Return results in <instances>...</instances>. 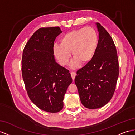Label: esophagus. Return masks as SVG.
<instances>
[{"instance_id": "34e87169", "label": "esophagus", "mask_w": 135, "mask_h": 135, "mask_svg": "<svg viewBox=\"0 0 135 135\" xmlns=\"http://www.w3.org/2000/svg\"><path fill=\"white\" fill-rule=\"evenodd\" d=\"M71 76H72V80H75V76H76V72L72 71V72H71Z\"/></svg>"}]
</instances>
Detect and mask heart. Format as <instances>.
I'll return each instance as SVG.
<instances>
[{"label":"heart","mask_w":135,"mask_h":135,"mask_svg":"<svg viewBox=\"0 0 135 135\" xmlns=\"http://www.w3.org/2000/svg\"><path fill=\"white\" fill-rule=\"evenodd\" d=\"M60 45L55 44L53 52L59 63L63 66L68 64L71 52L74 60L71 66L76 68L80 63H88L93 58L98 44V34L92 27L87 26L71 30L61 37Z\"/></svg>","instance_id":"obj_1"}]
</instances>
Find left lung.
Instances as JSON below:
<instances>
[{
  "label": "left lung",
  "mask_w": 135,
  "mask_h": 135,
  "mask_svg": "<svg viewBox=\"0 0 135 135\" xmlns=\"http://www.w3.org/2000/svg\"><path fill=\"white\" fill-rule=\"evenodd\" d=\"M99 40L93 58L77 71L75 83L80 101L89 109L103 107L113 97L119 76V61L114 42L97 22Z\"/></svg>",
  "instance_id": "8db88e82"
}]
</instances>
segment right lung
Masks as SVG:
<instances>
[{
  "label": "right lung",
  "mask_w": 135,
  "mask_h": 135,
  "mask_svg": "<svg viewBox=\"0 0 135 135\" xmlns=\"http://www.w3.org/2000/svg\"><path fill=\"white\" fill-rule=\"evenodd\" d=\"M61 32L59 26L38 29L26 43L22 57V79L30 99L52 113L63 109L64 95L72 82L69 71L54 56V44Z\"/></svg>",
  "instance_id": "add662e5"
}]
</instances>
